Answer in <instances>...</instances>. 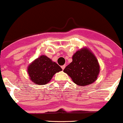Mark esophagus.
<instances>
[{"label": "esophagus", "mask_w": 123, "mask_h": 123, "mask_svg": "<svg viewBox=\"0 0 123 123\" xmlns=\"http://www.w3.org/2000/svg\"><path fill=\"white\" fill-rule=\"evenodd\" d=\"M65 65H62V66H61V68H62V70H64V68H65Z\"/></svg>", "instance_id": "1"}]
</instances>
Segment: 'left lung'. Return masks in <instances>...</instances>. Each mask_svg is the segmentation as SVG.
Instances as JSON below:
<instances>
[{
  "label": "left lung",
  "instance_id": "1",
  "mask_svg": "<svg viewBox=\"0 0 123 123\" xmlns=\"http://www.w3.org/2000/svg\"><path fill=\"white\" fill-rule=\"evenodd\" d=\"M99 68V63L94 54L87 48H83L73 55L72 62L64 68V72L76 84L85 86L96 81Z\"/></svg>",
  "mask_w": 123,
  "mask_h": 123
}]
</instances>
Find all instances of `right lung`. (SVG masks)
Instances as JSON below:
<instances>
[{"instance_id":"1","label":"right lung","mask_w":123,"mask_h":123,"mask_svg":"<svg viewBox=\"0 0 123 123\" xmlns=\"http://www.w3.org/2000/svg\"><path fill=\"white\" fill-rule=\"evenodd\" d=\"M61 70H62L59 65L45 55L32 62L27 69L31 81L38 85L49 83L54 74Z\"/></svg>"}]
</instances>
